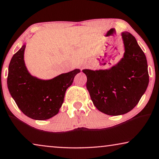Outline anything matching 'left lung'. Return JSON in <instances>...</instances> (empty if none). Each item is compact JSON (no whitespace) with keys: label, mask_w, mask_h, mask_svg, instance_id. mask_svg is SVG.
<instances>
[{"label":"left lung","mask_w":159,"mask_h":159,"mask_svg":"<svg viewBox=\"0 0 159 159\" xmlns=\"http://www.w3.org/2000/svg\"><path fill=\"white\" fill-rule=\"evenodd\" d=\"M125 53L108 69H83L86 87L97 109L111 116L127 114L135 107L149 82L146 57L134 37L121 33Z\"/></svg>","instance_id":"8db88e82"}]
</instances>
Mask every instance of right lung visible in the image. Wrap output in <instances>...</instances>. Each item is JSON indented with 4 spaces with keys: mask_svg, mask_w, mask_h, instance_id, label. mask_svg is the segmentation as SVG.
Returning a JSON list of instances; mask_svg holds the SVG:
<instances>
[{
    "mask_svg": "<svg viewBox=\"0 0 159 159\" xmlns=\"http://www.w3.org/2000/svg\"><path fill=\"white\" fill-rule=\"evenodd\" d=\"M25 48V43L10 61L8 90L23 114L35 120H46L59 111L67 88L80 70L76 69L51 80L39 79L32 76L26 66Z\"/></svg>",
    "mask_w": 159,
    "mask_h": 159,
    "instance_id": "right-lung-1",
    "label": "right lung"
}]
</instances>
